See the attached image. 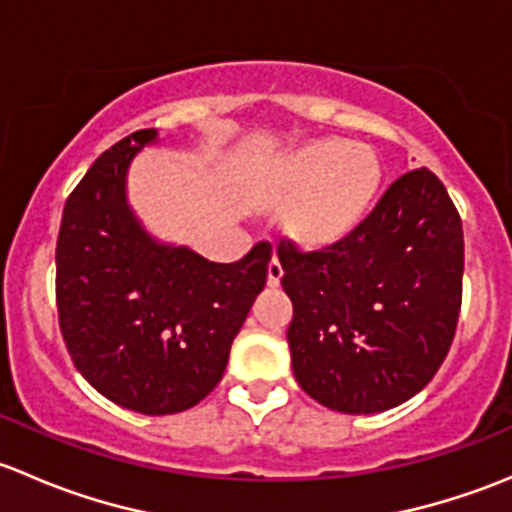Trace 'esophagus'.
<instances>
[{
  "instance_id": "obj_1",
  "label": "esophagus",
  "mask_w": 512,
  "mask_h": 512,
  "mask_svg": "<svg viewBox=\"0 0 512 512\" xmlns=\"http://www.w3.org/2000/svg\"><path fill=\"white\" fill-rule=\"evenodd\" d=\"M282 275H285V270H282L280 260H277V257H272L270 265H267V285L277 287V285H280Z\"/></svg>"
}]
</instances>
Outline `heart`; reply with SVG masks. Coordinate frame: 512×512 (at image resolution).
<instances>
[{
    "mask_svg": "<svg viewBox=\"0 0 512 512\" xmlns=\"http://www.w3.org/2000/svg\"><path fill=\"white\" fill-rule=\"evenodd\" d=\"M379 185L371 151L342 141H314L282 160L277 198L294 200L289 227L304 242H332L356 225Z\"/></svg>",
    "mask_w": 512,
    "mask_h": 512,
    "instance_id": "heart-1",
    "label": "heart"
}]
</instances>
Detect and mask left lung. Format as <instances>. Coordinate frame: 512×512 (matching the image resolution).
I'll list each match as a JSON object with an SVG mask.
<instances>
[{"label": "left lung", "instance_id": "left-lung-1", "mask_svg": "<svg viewBox=\"0 0 512 512\" xmlns=\"http://www.w3.org/2000/svg\"><path fill=\"white\" fill-rule=\"evenodd\" d=\"M297 384L342 414L416 396L451 349L461 312L463 225L441 180L416 168L352 232L302 252L282 240Z\"/></svg>", "mask_w": 512, "mask_h": 512}]
</instances>
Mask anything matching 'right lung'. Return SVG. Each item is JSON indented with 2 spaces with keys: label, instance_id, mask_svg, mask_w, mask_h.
Returning <instances> with one entry per match:
<instances>
[{
  "label": "right lung",
  "instance_id": "obj_1",
  "mask_svg": "<svg viewBox=\"0 0 512 512\" xmlns=\"http://www.w3.org/2000/svg\"><path fill=\"white\" fill-rule=\"evenodd\" d=\"M156 128L96 158L56 240V307L74 366L123 409L178 414L223 379L232 339L267 282L270 242L220 265L160 242L131 210L126 178Z\"/></svg>",
  "mask_w": 512,
  "mask_h": 512
}]
</instances>
